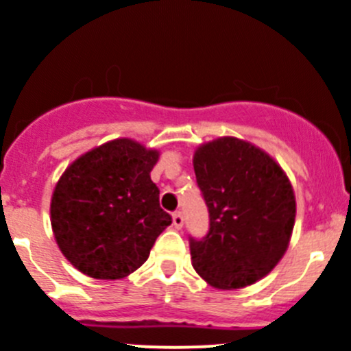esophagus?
Instances as JSON below:
<instances>
[{"label":"esophagus","instance_id":"obj_1","mask_svg":"<svg viewBox=\"0 0 351 351\" xmlns=\"http://www.w3.org/2000/svg\"><path fill=\"white\" fill-rule=\"evenodd\" d=\"M173 224H175L176 230H180V228L183 226V214L180 213V210H176V213L173 214Z\"/></svg>","mask_w":351,"mask_h":351}]
</instances>
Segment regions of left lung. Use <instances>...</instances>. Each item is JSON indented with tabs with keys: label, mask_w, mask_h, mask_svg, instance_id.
<instances>
[{
	"label": "left lung",
	"mask_w": 351,
	"mask_h": 351,
	"mask_svg": "<svg viewBox=\"0 0 351 351\" xmlns=\"http://www.w3.org/2000/svg\"><path fill=\"white\" fill-rule=\"evenodd\" d=\"M193 169L209 209V233L190 237L193 269L219 290L254 285L290 243L297 202L287 173L267 152L234 137L200 145Z\"/></svg>",
	"instance_id": "obj_1"
}]
</instances>
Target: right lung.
Masks as SVG:
<instances>
[{
  "instance_id": "obj_1",
  "label": "right lung",
  "mask_w": 351,
  "mask_h": 351,
  "mask_svg": "<svg viewBox=\"0 0 351 351\" xmlns=\"http://www.w3.org/2000/svg\"><path fill=\"white\" fill-rule=\"evenodd\" d=\"M159 152L117 138L75 159L54 186L51 226L61 254L96 280H121L171 224L151 171Z\"/></svg>"
}]
</instances>
